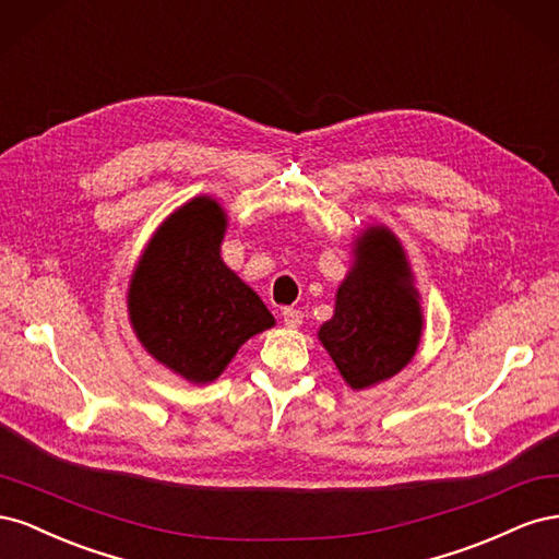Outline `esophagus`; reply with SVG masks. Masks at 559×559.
Instances as JSON below:
<instances>
[{
  "label": "esophagus",
  "instance_id": "34e87169",
  "mask_svg": "<svg viewBox=\"0 0 559 559\" xmlns=\"http://www.w3.org/2000/svg\"><path fill=\"white\" fill-rule=\"evenodd\" d=\"M282 319H284L286 329H298L302 324V312L296 310V308H284Z\"/></svg>",
  "mask_w": 559,
  "mask_h": 559
}]
</instances>
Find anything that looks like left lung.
<instances>
[{"label":"left lung","mask_w":559,"mask_h":559,"mask_svg":"<svg viewBox=\"0 0 559 559\" xmlns=\"http://www.w3.org/2000/svg\"><path fill=\"white\" fill-rule=\"evenodd\" d=\"M425 331L415 275L401 240L370 224L352 240V265L335 292L333 317L317 337L354 392L408 366Z\"/></svg>","instance_id":"obj_1"}]
</instances>
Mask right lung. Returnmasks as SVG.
Segmentation results:
<instances>
[{
  "instance_id": "add662e5",
  "label": "right lung",
  "mask_w": 559,
  "mask_h": 559,
  "mask_svg": "<svg viewBox=\"0 0 559 559\" xmlns=\"http://www.w3.org/2000/svg\"><path fill=\"white\" fill-rule=\"evenodd\" d=\"M226 228L222 202L191 198L154 230L128 282L140 345L191 384L214 382L249 337L275 326L259 294L224 263Z\"/></svg>"
}]
</instances>
